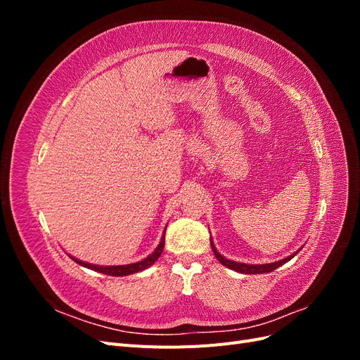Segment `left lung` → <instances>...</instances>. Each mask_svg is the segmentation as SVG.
<instances>
[{"label": "left lung", "instance_id": "1", "mask_svg": "<svg viewBox=\"0 0 360 360\" xmlns=\"http://www.w3.org/2000/svg\"><path fill=\"white\" fill-rule=\"evenodd\" d=\"M210 243H212V249H213V254L214 257L219 259V263H222L225 267L228 269H233L236 271H238V274H246V275H255V274H270V271H274L275 269L281 267L282 264H285L287 261H290L294 255H296L297 252H294L292 255L287 257V258H282L279 261H276V263H270V264H246V263H237V261H233V259H226L225 257H222L219 252H217L212 238H210Z\"/></svg>", "mask_w": 360, "mask_h": 360}]
</instances>
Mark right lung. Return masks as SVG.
Returning <instances> with one entry per match:
<instances>
[{
  "label": "right lung",
  "instance_id": "add662e5",
  "mask_svg": "<svg viewBox=\"0 0 360 360\" xmlns=\"http://www.w3.org/2000/svg\"><path fill=\"white\" fill-rule=\"evenodd\" d=\"M163 246H165V231H163V236L160 238V243L158 245V248L155 249L153 254H150L147 258H144L143 261H138V263H132V264H124V266H97V264H90V263H84V261L70 257L75 263H78L79 266H84L86 269H91L99 271V274L103 275H110V276H127V275H132L136 274V271L144 270L147 267H150L151 264H155V261L160 257Z\"/></svg>",
  "mask_w": 360,
  "mask_h": 360
}]
</instances>
